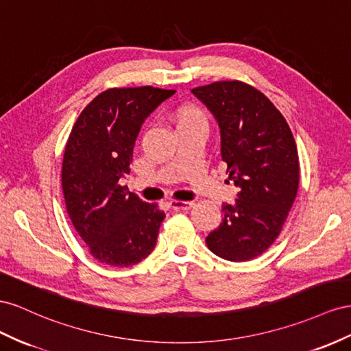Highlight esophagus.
Returning a JSON list of instances; mask_svg holds the SVG:
<instances>
[{"label": "esophagus", "instance_id": "1", "mask_svg": "<svg viewBox=\"0 0 351 351\" xmlns=\"http://www.w3.org/2000/svg\"><path fill=\"white\" fill-rule=\"evenodd\" d=\"M169 206L173 210H189L194 206V202H181V199H172V202L169 203Z\"/></svg>", "mask_w": 351, "mask_h": 351}]
</instances>
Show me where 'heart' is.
I'll list each match as a JSON object with an SVG mask.
<instances>
[{
	"label": "heart",
	"mask_w": 351,
	"mask_h": 351,
	"mask_svg": "<svg viewBox=\"0 0 351 351\" xmlns=\"http://www.w3.org/2000/svg\"><path fill=\"white\" fill-rule=\"evenodd\" d=\"M173 120L176 128L191 126V125H206L207 120L204 113L198 107L194 106H184L179 107L173 113Z\"/></svg>",
	"instance_id": "1"
}]
</instances>
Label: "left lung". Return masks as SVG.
<instances>
[{"instance_id":"left-lung-1","label":"left lung","mask_w":351,"mask_h":351,"mask_svg":"<svg viewBox=\"0 0 351 351\" xmlns=\"http://www.w3.org/2000/svg\"><path fill=\"white\" fill-rule=\"evenodd\" d=\"M216 119L220 156L237 186L222 206V223L207 247L229 262L252 260L274 244L298 189V153L291 129L270 99L239 81L191 89Z\"/></svg>"}]
</instances>
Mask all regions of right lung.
Returning <instances> with one entry per match:
<instances>
[{"label": "right lung", "mask_w": 351, "mask_h": 351, "mask_svg": "<svg viewBox=\"0 0 351 351\" xmlns=\"http://www.w3.org/2000/svg\"><path fill=\"white\" fill-rule=\"evenodd\" d=\"M173 89L112 88L97 95L69 135L62 170L66 208L98 262L126 267L153 252L165 213L119 181L131 172L145 119Z\"/></svg>", "instance_id": "right-lung-1"}]
</instances>
